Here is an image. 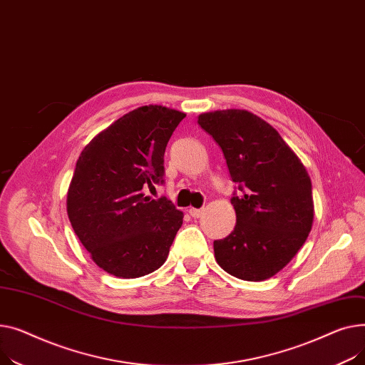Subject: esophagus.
<instances>
[{"instance_id":"34e87169","label":"esophagus","mask_w":365,"mask_h":365,"mask_svg":"<svg viewBox=\"0 0 365 365\" xmlns=\"http://www.w3.org/2000/svg\"><path fill=\"white\" fill-rule=\"evenodd\" d=\"M188 213H190V215H191L192 218H199V217H202L203 209H195V207H191V209H188Z\"/></svg>"}]
</instances>
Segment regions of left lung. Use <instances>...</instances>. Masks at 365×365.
I'll list each match as a JSON object with an SVG mask.
<instances>
[{"label": "left lung", "mask_w": 365, "mask_h": 365, "mask_svg": "<svg viewBox=\"0 0 365 365\" xmlns=\"http://www.w3.org/2000/svg\"><path fill=\"white\" fill-rule=\"evenodd\" d=\"M199 125L222 148L231 180L234 230L213 242L220 267L246 282L282 271L308 239L314 221L311 178L277 130L247 110L199 115Z\"/></svg>", "instance_id": "obj_1"}]
</instances>
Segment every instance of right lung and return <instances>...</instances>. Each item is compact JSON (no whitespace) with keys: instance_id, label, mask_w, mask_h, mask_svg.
Segmentation results:
<instances>
[{"instance_id":"obj_1","label":"right lung","mask_w":365,"mask_h":365,"mask_svg":"<svg viewBox=\"0 0 365 365\" xmlns=\"http://www.w3.org/2000/svg\"><path fill=\"white\" fill-rule=\"evenodd\" d=\"M184 118L165 106H141L82 150L66 209L78 239L106 272L137 278L165 264L184 213L143 190L163 182L165 148Z\"/></svg>"}]
</instances>
